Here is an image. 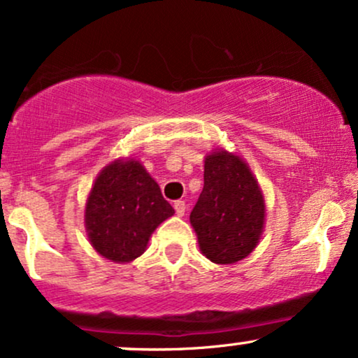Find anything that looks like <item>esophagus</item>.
Returning a JSON list of instances; mask_svg holds the SVG:
<instances>
[{
  "label": "esophagus",
  "instance_id": "34e87169",
  "mask_svg": "<svg viewBox=\"0 0 358 358\" xmlns=\"http://www.w3.org/2000/svg\"><path fill=\"white\" fill-rule=\"evenodd\" d=\"M173 206H175V212H176V215H178V217H183L185 212H187V203H185V201H182V200L175 201Z\"/></svg>",
  "mask_w": 358,
  "mask_h": 358
}]
</instances>
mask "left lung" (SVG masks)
<instances>
[{
    "label": "left lung",
    "instance_id": "1",
    "mask_svg": "<svg viewBox=\"0 0 358 358\" xmlns=\"http://www.w3.org/2000/svg\"><path fill=\"white\" fill-rule=\"evenodd\" d=\"M203 190L190 213L201 253L213 264H236L260 242L265 198L240 155L215 150L205 157Z\"/></svg>",
    "mask_w": 358,
    "mask_h": 358
}]
</instances>
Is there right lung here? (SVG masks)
Returning <instances> with one entry per match:
<instances>
[{
	"instance_id": "add662e5",
	"label": "right lung",
	"mask_w": 358,
	"mask_h": 358,
	"mask_svg": "<svg viewBox=\"0 0 358 358\" xmlns=\"http://www.w3.org/2000/svg\"><path fill=\"white\" fill-rule=\"evenodd\" d=\"M173 213L141 162L118 158L94 180L86 198L85 228L96 253L115 264H130Z\"/></svg>"
}]
</instances>
